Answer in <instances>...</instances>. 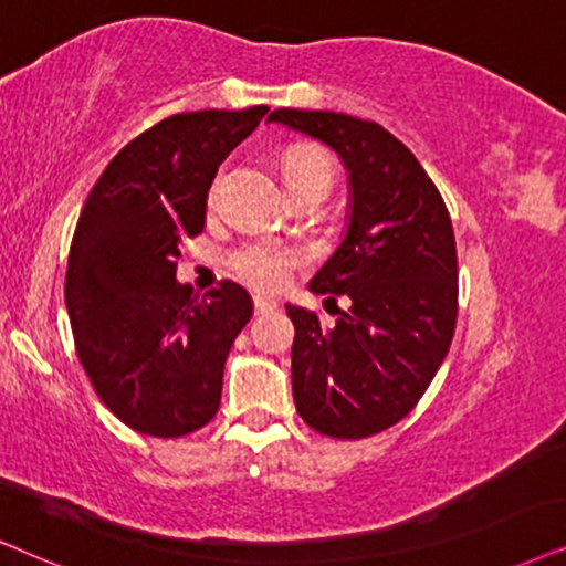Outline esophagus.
I'll list each match as a JSON object with an SVG mask.
<instances>
[{
    "label": "esophagus",
    "instance_id": "esophagus-1",
    "mask_svg": "<svg viewBox=\"0 0 566 566\" xmlns=\"http://www.w3.org/2000/svg\"><path fill=\"white\" fill-rule=\"evenodd\" d=\"M253 307H255V315L271 313V311H276V300H271L266 295H255L253 297Z\"/></svg>",
    "mask_w": 566,
    "mask_h": 566
}]
</instances>
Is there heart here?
<instances>
[{"label":"heart","instance_id":"heart-1","mask_svg":"<svg viewBox=\"0 0 566 566\" xmlns=\"http://www.w3.org/2000/svg\"><path fill=\"white\" fill-rule=\"evenodd\" d=\"M282 176L290 191L307 186L331 188L336 168L326 149L315 145H297L282 155ZM217 188H220V180H214L212 199H217ZM228 263L240 279H245L253 287L276 290L287 282L292 271L303 266L305 253L295 245L279 243V240H248L235 251H230Z\"/></svg>","mask_w":566,"mask_h":566}]
</instances>
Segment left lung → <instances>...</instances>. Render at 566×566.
Returning a JSON list of instances; mask_svg holds the SVG:
<instances>
[{"label": "left lung", "mask_w": 566, "mask_h": 566, "mask_svg": "<svg viewBox=\"0 0 566 566\" xmlns=\"http://www.w3.org/2000/svg\"><path fill=\"white\" fill-rule=\"evenodd\" d=\"M269 120L323 142L349 172V224L311 290L350 300L326 326L287 305L292 394L303 421L361 440L401 421L440 370L458 318L453 222L411 149L375 120L276 108Z\"/></svg>", "instance_id": "8db88e82"}]
</instances>
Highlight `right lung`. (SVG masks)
Segmentation results:
<instances>
[{
  "instance_id": "right-lung-1",
  "label": "right lung",
  "mask_w": 566,
  "mask_h": 566,
  "mask_svg": "<svg viewBox=\"0 0 566 566\" xmlns=\"http://www.w3.org/2000/svg\"><path fill=\"white\" fill-rule=\"evenodd\" d=\"M266 105L176 113L132 139L90 191L64 300L95 394L134 432L184 437L212 421L230 346L251 321L235 282L205 297L178 284L180 243L199 235L224 157Z\"/></svg>"
}]
</instances>
